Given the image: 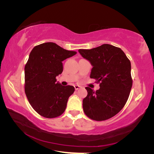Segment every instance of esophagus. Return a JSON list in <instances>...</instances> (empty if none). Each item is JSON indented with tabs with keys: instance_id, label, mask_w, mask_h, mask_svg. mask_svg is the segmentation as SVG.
<instances>
[{
	"instance_id": "obj_1",
	"label": "esophagus",
	"mask_w": 154,
	"mask_h": 154,
	"mask_svg": "<svg viewBox=\"0 0 154 154\" xmlns=\"http://www.w3.org/2000/svg\"><path fill=\"white\" fill-rule=\"evenodd\" d=\"M74 87H75V90H77L78 89H79V88H80V86H79V85H75Z\"/></svg>"
}]
</instances>
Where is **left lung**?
I'll return each mask as SVG.
<instances>
[{"instance_id": "8db88e82", "label": "left lung", "mask_w": 154, "mask_h": 154, "mask_svg": "<svg viewBox=\"0 0 154 154\" xmlns=\"http://www.w3.org/2000/svg\"><path fill=\"white\" fill-rule=\"evenodd\" d=\"M78 51L93 66L90 78L100 83L96 92L85 88L83 111L93 120L111 118L122 110L129 97L132 85L130 61L120 48L109 44Z\"/></svg>"}]
</instances>
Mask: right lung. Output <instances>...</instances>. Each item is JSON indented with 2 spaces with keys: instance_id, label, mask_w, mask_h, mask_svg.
<instances>
[{
  "instance_id": "right-lung-1",
  "label": "right lung",
  "mask_w": 154,
  "mask_h": 154,
  "mask_svg": "<svg viewBox=\"0 0 154 154\" xmlns=\"http://www.w3.org/2000/svg\"><path fill=\"white\" fill-rule=\"evenodd\" d=\"M76 54L52 42L40 44L31 51L24 68L25 93L30 105L41 116L54 118L66 109L75 88L63 86L56 77L63 71L62 61Z\"/></svg>"
}]
</instances>
